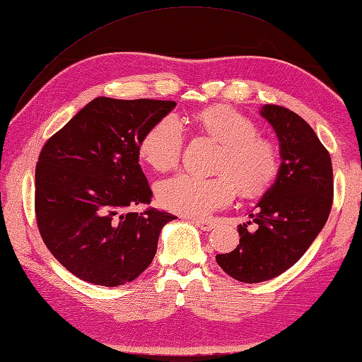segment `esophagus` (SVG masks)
I'll return each mask as SVG.
<instances>
[{
    "label": "esophagus",
    "mask_w": 362,
    "mask_h": 362,
    "mask_svg": "<svg viewBox=\"0 0 362 362\" xmlns=\"http://www.w3.org/2000/svg\"><path fill=\"white\" fill-rule=\"evenodd\" d=\"M192 223L195 224L197 227H199L201 230H204V232H209V230H211V228L215 227L214 221H204V219H192Z\"/></svg>",
    "instance_id": "esophagus-1"
}]
</instances>
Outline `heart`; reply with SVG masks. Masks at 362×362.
<instances>
[{"instance_id":"b5f03b06","label":"heart","mask_w":362,"mask_h":362,"mask_svg":"<svg viewBox=\"0 0 362 362\" xmlns=\"http://www.w3.org/2000/svg\"><path fill=\"white\" fill-rule=\"evenodd\" d=\"M202 130L221 143L214 178L181 173L163 181L156 197L175 214L202 218L227 206L235 189L243 195H258L278 173V153L270 141L258 136L253 122L227 105H211L197 117ZM184 129L175 115L156 121L141 139L139 153L156 170H170L178 164Z\"/></svg>"}]
</instances>
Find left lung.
I'll list each match as a JSON object with an SVG mask.
<instances>
[{
    "mask_svg": "<svg viewBox=\"0 0 362 362\" xmlns=\"http://www.w3.org/2000/svg\"><path fill=\"white\" fill-rule=\"evenodd\" d=\"M261 117L275 130L281 164L276 178L253 207L250 221L238 226L236 249L216 255L227 275L255 284L293 266L327 223L333 201L332 160L315 130L281 105L266 104Z\"/></svg>",
    "mask_w": 362,
    "mask_h": 362,
    "instance_id": "8db88e82",
    "label": "left lung"
}]
</instances>
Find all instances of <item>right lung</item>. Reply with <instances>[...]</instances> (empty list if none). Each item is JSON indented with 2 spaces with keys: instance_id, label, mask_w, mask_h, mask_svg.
Listing matches in <instances>:
<instances>
[{
  "instance_id": "add662e5",
  "label": "right lung",
  "mask_w": 362,
  "mask_h": 362,
  "mask_svg": "<svg viewBox=\"0 0 362 362\" xmlns=\"http://www.w3.org/2000/svg\"><path fill=\"white\" fill-rule=\"evenodd\" d=\"M175 101L98 96L52 136L35 170V214L44 244L79 279L117 287L138 278L173 215L151 204L139 144Z\"/></svg>"
}]
</instances>
